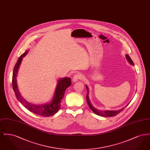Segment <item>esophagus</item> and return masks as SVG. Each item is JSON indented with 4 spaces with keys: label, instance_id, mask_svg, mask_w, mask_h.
<instances>
[{
    "label": "esophagus",
    "instance_id": "1",
    "mask_svg": "<svg viewBox=\"0 0 150 150\" xmlns=\"http://www.w3.org/2000/svg\"><path fill=\"white\" fill-rule=\"evenodd\" d=\"M82 79V75L79 73H76L75 74H74L72 76V80L73 81H76L79 80H80Z\"/></svg>",
    "mask_w": 150,
    "mask_h": 150
}]
</instances>
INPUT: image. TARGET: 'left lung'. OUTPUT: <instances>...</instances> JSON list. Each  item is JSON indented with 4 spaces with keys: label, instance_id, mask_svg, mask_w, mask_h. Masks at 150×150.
<instances>
[{
    "label": "left lung",
    "instance_id": "obj_1",
    "mask_svg": "<svg viewBox=\"0 0 150 150\" xmlns=\"http://www.w3.org/2000/svg\"><path fill=\"white\" fill-rule=\"evenodd\" d=\"M126 58H127L128 61L129 62L130 64H132V65H134L133 62L132 61V60L131 59V58L129 56L128 54H127V55H126ZM86 88L87 91H88L87 94H86V100L87 103H88V106H89V108L92 110V111H93L94 114H96V115H100V116H104V117H106V116H107V117L114 116H116V115L118 114L119 113H120L121 111H122L124 109L125 107H127V106L128 105L129 103L125 107H124V108H121V109L119 110H117V111H99V110H97L96 108H95L94 107H93V105L91 104V101H90L89 98V96H88V92H89V91H88V86H86Z\"/></svg>",
    "mask_w": 150,
    "mask_h": 150
}]
</instances>
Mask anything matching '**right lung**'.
<instances>
[{"instance_id":"obj_1","label":"right lung","mask_w":150,"mask_h":150,"mask_svg":"<svg viewBox=\"0 0 150 150\" xmlns=\"http://www.w3.org/2000/svg\"><path fill=\"white\" fill-rule=\"evenodd\" d=\"M28 50H26V52L22 54L14 66L12 75L13 89L17 100L30 111L37 115L44 117H49L57 113L60 108L61 102H62V99L64 97L65 91L66 88L71 86V80L70 78H66L59 80L53 98L50 103L37 106L28 102L26 100L23 98L21 94L19 92L16 80L18 70L21 64L22 59L28 53Z\"/></svg>"}]
</instances>
